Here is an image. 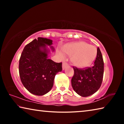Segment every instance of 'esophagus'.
Masks as SVG:
<instances>
[{
	"instance_id": "34e87169",
	"label": "esophagus",
	"mask_w": 124,
	"mask_h": 124,
	"mask_svg": "<svg viewBox=\"0 0 124 124\" xmlns=\"http://www.w3.org/2000/svg\"><path fill=\"white\" fill-rule=\"evenodd\" d=\"M69 66V65L67 63H65V62H63L62 63V69L63 70H64L65 69H66L67 67H68Z\"/></svg>"
}]
</instances>
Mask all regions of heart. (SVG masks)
<instances>
[{
    "label": "heart",
    "mask_w": 124,
    "mask_h": 124,
    "mask_svg": "<svg viewBox=\"0 0 124 124\" xmlns=\"http://www.w3.org/2000/svg\"><path fill=\"white\" fill-rule=\"evenodd\" d=\"M61 51H58L59 57L63 59L64 54L71 56L72 63L78 68H85L91 65L96 59L97 49L94 46L89 45L84 41L67 44L62 47Z\"/></svg>",
    "instance_id": "b5f03b06"
}]
</instances>
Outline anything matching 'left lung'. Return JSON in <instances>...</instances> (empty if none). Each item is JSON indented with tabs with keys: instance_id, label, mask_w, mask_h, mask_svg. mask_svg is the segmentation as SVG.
<instances>
[{
	"instance_id": "1",
	"label": "left lung",
	"mask_w": 124,
	"mask_h": 124,
	"mask_svg": "<svg viewBox=\"0 0 124 124\" xmlns=\"http://www.w3.org/2000/svg\"><path fill=\"white\" fill-rule=\"evenodd\" d=\"M73 68L74 74L71 83L77 93L82 97H87L98 91L102 84L104 72L103 60L99 47L93 67L85 69Z\"/></svg>"
}]
</instances>
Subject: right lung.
I'll use <instances>...</instances> for the list:
<instances>
[{"label": "right lung", "instance_id": "add662e5", "mask_svg": "<svg viewBox=\"0 0 124 124\" xmlns=\"http://www.w3.org/2000/svg\"><path fill=\"white\" fill-rule=\"evenodd\" d=\"M51 39L39 37L24 47L19 61V74L24 87L33 95L42 96L49 92L54 85L55 75L62 70V63L48 58Z\"/></svg>", "mask_w": 124, "mask_h": 124}]
</instances>
